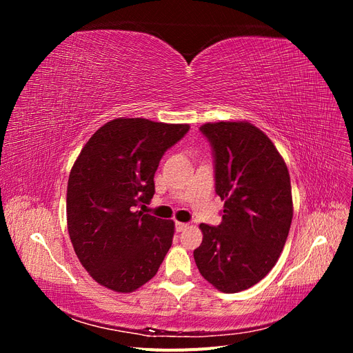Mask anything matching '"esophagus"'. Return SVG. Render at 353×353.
I'll return each instance as SVG.
<instances>
[{
    "label": "esophagus",
    "instance_id": "esophagus-1",
    "mask_svg": "<svg viewBox=\"0 0 353 353\" xmlns=\"http://www.w3.org/2000/svg\"><path fill=\"white\" fill-rule=\"evenodd\" d=\"M187 227H188V225H187V223H184V222H175V230H176V232L184 231Z\"/></svg>",
    "mask_w": 353,
    "mask_h": 353
}]
</instances>
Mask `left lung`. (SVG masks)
I'll return each mask as SVG.
<instances>
[{"label": "left lung", "instance_id": "obj_1", "mask_svg": "<svg viewBox=\"0 0 353 353\" xmlns=\"http://www.w3.org/2000/svg\"><path fill=\"white\" fill-rule=\"evenodd\" d=\"M215 157V188L223 200L218 227L200 223L194 261L223 293L259 283L279 261L293 219L290 175L274 143L250 122L200 126Z\"/></svg>", "mask_w": 353, "mask_h": 353}]
</instances>
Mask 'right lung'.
I'll return each instance as SVG.
<instances>
[{
  "label": "right lung",
  "instance_id": "1",
  "mask_svg": "<svg viewBox=\"0 0 353 353\" xmlns=\"http://www.w3.org/2000/svg\"><path fill=\"white\" fill-rule=\"evenodd\" d=\"M187 123L117 117L104 123L73 163L68 231L79 262L99 284L131 293L156 275L172 245L174 221L135 210L154 194V174Z\"/></svg>",
  "mask_w": 353,
  "mask_h": 353
}]
</instances>
